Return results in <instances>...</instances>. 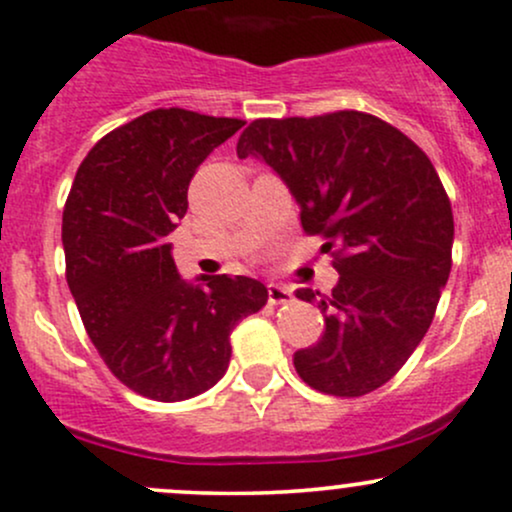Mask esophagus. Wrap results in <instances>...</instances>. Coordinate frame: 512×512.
Segmentation results:
<instances>
[{"label":"esophagus","mask_w":512,"mask_h":512,"mask_svg":"<svg viewBox=\"0 0 512 512\" xmlns=\"http://www.w3.org/2000/svg\"><path fill=\"white\" fill-rule=\"evenodd\" d=\"M267 294H270V304H287V301L294 299V292L289 287H282V284H267Z\"/></svg>","instance_id":"1"}]
</instances>
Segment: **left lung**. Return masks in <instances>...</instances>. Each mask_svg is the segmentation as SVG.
<instances>
[{"label": "left lung", "mask_w": 512, "mask_h": 512, "mask_svg": "<svg viewBox=\"0 0 512 512\" xmlns=\"http://www.w3.org/2000/svg\"><path fill=\"white\" fill-rule=\"evenodd\" d=\"M238 157L272 166L306 233L336 247L331 297L297 292L326 321L294 353L299 378L336 397L378 390L424 338L451 272L454 215L437 169L400 129L355 110L250 122Z\"/></svg>", "instance_id": "1"}]
</instances>
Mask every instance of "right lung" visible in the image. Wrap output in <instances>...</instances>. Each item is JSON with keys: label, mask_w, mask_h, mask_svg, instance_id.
Here are the masks:
<instances>
[{"label": "right lung", "mask_w": 512, "mask_h": 512, "mask_svg": "<svg viewBox=\"0 0 512 512\" xmlns=\"http://www.w3.org/2000/svg\"><path fill=\"white\" fill-rule=\"evenodd\" d=\"M242 125L152 110L105 134L68 193L63 250L80 319L115 378L149 400H188L218 383L235 324L267 304V287L250 277L188 282L166 242L196 169Z\"/></svg>", "instance_id": "right-lung-1"}]
</instances>
